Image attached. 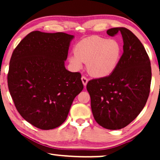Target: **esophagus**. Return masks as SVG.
Masks as SVG:
<instances>
[{"label":"esophagus","mask_w":160,"mask_h":160,"mask_svg":"<svg viewBox=\"0 0 160 160\" xmlns=\"http://www.w3.org/2000/svg\"><path fill=\"white\" fill-rule=\"evenodd\" d=\"M82 81L83 84H84V86L86 87V85L87 84V82H88V79H87V78L85 77V76H83L82 77Z\"/></svg>","instance_id":"obj_1"}]
</instances>
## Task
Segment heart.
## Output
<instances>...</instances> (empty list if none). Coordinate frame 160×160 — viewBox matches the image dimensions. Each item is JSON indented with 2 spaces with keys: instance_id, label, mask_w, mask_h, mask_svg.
Here are the masks:
<instances>
[{
  "instance_id": "obj_1",
  "label": "heart",
  "mask_w": 160,
  "mask_h": 160,
  "mask_svg": "<svg viewBox=\"0 0 160 160\" xmlns=\"http://www.w3.org/2000/svg\"><path fill=\"white\" fill-rule=\"evenodd\" d=\"M69 61L76 69L87 63L92 76L105 77L114 71L121 55V47L115 40L91 36L80 41L74 48Z\"/></svg>"
}]
</instances>
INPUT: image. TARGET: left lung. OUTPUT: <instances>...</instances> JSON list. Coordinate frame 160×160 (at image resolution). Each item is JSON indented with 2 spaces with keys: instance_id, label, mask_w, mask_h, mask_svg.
<instances>
[{
  "instance_id": "obj_1",
  "label": "left lung",
  "mask_w": 160,
  "mask_h": 160,
  "mask_svg": "<svg viewBox=\"0 0 160 160\" xmlns=\"http://www.w3.org/2000/svg\"><path fill=\"white\" fill-rule=\"evenodd\" d=\"M123 38V54L112 73L92 79L87 89L95 121L108 130H119L128 125L145 106L150 92L152 68L150 60L141 41L125 28L107 30Z\"/></svg>"
}]
</instances>
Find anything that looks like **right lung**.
I'll list each match as a JSON object with an SVG mask.
<instances>
[{
    "label": "right lung",
    "mask_w": 160,
    "mask_h": 160,
    "mask_svg": "<svg viewBox=\"0 0 160 160\" xmlns=\"http://www.w3.org/2000/svg\"><path fill=\"white\" fill-rule=\"evenodd\" d=\"M73 38L65 32L33 31L13 52L8 89L19 114L37 128L60 126L74 98L84 88L81 73L65 67Z\"/></svg>",
    "instance_id": "add662e5"
}]
</instances>
